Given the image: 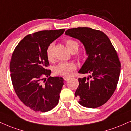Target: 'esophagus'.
<instances>
[{"label": "esophagus", "mask_w": 131, "mask_h": 131, "mask_svg": "<svg viewBox=\"0 0 131 131\" xmlns=\"http://www.w3.org/2000/svg\"><path fill=\"white\" fill-rule=\"evenodd\" d=\"M63 79H64V81H67L68 80H69V77H63Z\"/></svg>", "instance_id": "esophagus-1"}]
</instances>
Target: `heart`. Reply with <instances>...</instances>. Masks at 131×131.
I'll use <instances>...</instances> for the list:
<instances>
[{
    "label": "heart",
    "instance_id": "1",
    "mask_svg": "<svg viewBox=\"0 0 131 131\" xmlns=\"http://www.w3.org/2000/svg\"><path fill=\"white\" fill-rule=\"evenodd\" d=\"M66 45L69 51L74 49H79V44L77 42L73 40H67L66 41ZM52 48L53 45H49L46 49V56L49 60H51L52 59ZM75 64L72 62H60L54 68V72L57 75L69 76L70 75L74 70L75 69Z\"/></svg>",
    "mask_w": 131,
    "mask_h": 131
}]
</instances>
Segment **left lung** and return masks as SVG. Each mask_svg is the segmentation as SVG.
<instances>
[{"label":"left lung","mask_w":131,"mask_h":131,"mask_svg":"<svg viewBox=\"0 0 131 131\" xmlns=\"http://www.w3.org/2000/svg\"><path fill=\"white\" fill-rule=\"evenodd\" d=\"M65 34L80 40L88 56L79 72L91 75L79 78L75 96L79 97V104L89 108L104 105L115 91L120 77V62L116 51L100 31L79 27L68 29Z\"/></svg>","instance_id":"1"}]
</instances>
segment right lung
<instances>
[{
    "mask_svg": "<svg viewBox=\"0 0 131 131\" xmlns=\"http://www.w3.org/2000/svg\"><path fill=\"white\" fill-rule=\"evenodd\" d=\"M64 29L41 31L26 36L12 54L10 72L12 84L20 100L35 111H49L59 102L64 80L51 77L46 49L62 35ZM45 77H48L43 83Z\"/></svg>",
    "mask_w": 131,
    "mask_h": 131,
    "instance_id": "1",
    "label": "right lung"
}]
</instances>
